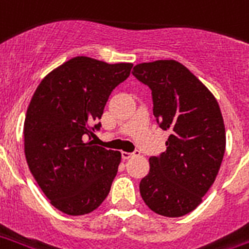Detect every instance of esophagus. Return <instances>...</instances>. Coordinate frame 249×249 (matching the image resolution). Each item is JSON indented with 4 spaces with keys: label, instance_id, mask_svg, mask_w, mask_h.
Masks as SVG:
<instances>
[{
    "label": "esophagus",
    "instance_id": "obj_1",
    "mask_svg": "<svg viewBox=\"0 0 249 249\" xmlns=\"http://www.w3.org/2000/svg\"><path fill=\"white\" fill-rule=\"evenodd\" d=\"M134 153H129V152H121V157L124 158V160H128L133 156Z\"/></svg>",
    "mask_w": 249,
    "mask_h": 249
}]
</instances>
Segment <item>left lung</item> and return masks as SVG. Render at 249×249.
I'll return each instance as SVG.
<instances>
[{
  "label": "left lung",
  "mask_w": 249,
  "mask_h": 249,
  "mask_svg": "<svg viewBox=\"0 0 249 249\" xmlns=\"http://www.w3.org/2000/svg\"><path fill=\"white\" fill-rule=\"evenodd\" d=\"M133 76L152 91L153 115L170 130L166 150L150 157L140 182L143 202L156 213H191L216 178L226 150V129L216 99L177 60L134 66Z\"/></svg>",
  "instance_id": "left-lung-1"
}]
</instances>
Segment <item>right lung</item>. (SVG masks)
Returning <instances> with one entry per match:
<instances>
[{
	"mask_svg": "<svg viewBox=\"0 0 249 249\" xmlns=\"http://www.w3.org/2000/svg\"><path fill=\"white\" fill-rule=\"evenodd\" d=\"M132 63L76 56L55 68L33 95L25 119V156L51 204L78 216L100 206L121 153L93 145L108 97L129 76Z\"/></svg>",
	"mask_w": 249,
	"mask_h": 249,
	"instance_id": "1",
	"label": "right lung"
}]
</instances>
